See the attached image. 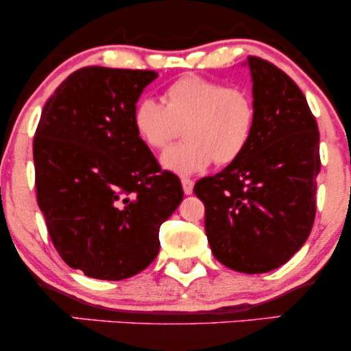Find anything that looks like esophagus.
I'll return each instance as SVG.
<instances>
[{"label":"esophagus","mask_w":351,"mask_h":351,"mask_svg":"<svg viewBox=\"0 0 351 351\" xmlns=\"http://www.w3.org/2000/svg\"><path fill=\"white\" fill-rule=\"evenodd\" d=\"M181 184H183L184 195H191L193 186H195V181L189 180V178H181Z\"/></svg>","instance_id":"34e87169"}]
</instances>
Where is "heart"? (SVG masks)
Returning <instances> with one entry per match:
<instances>
[{
	"label": "heart",
	"mask_w": 351,
	"mask_h": 351,
	"mask_svg": "<svg viewBox=\"0 0 351 351\" xmlns=\"http://www.w3.org/2000/svg\"><path fill=\"white\" fill-rule=\"evenodd\" d=\"M134 125L153 150H165L183 127L186 140L165 153L162 165L176 175H195L243 155L256 127V104L247 88L186 74L165 88L163 104L140 100Z\"/></svg>",
	"instance_id": "heart-1"
}]
</instances>
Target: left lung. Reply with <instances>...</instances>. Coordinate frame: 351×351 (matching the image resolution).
I'll return each instance as SVG.
<instances>
[{"label":"left lung","mask_w":351,"mask_h":351,"mask_svg":"<svg viewBox=\"0 0 351 351\" xmlns=\"http://www.w3.org/2000/svg\"><path fill=\"white\" fill-rule=\"evenodd\" d=\"M256 127L243 155L201 178L204 229L221 264L263 274L289 259L312 231L320 134L304 94L269 60L249 58Z\"/></svg>","instance_id":"obj_1"}]
</instances>
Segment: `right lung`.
Masks as SVG:
<instances>
[{"label": "right lung", "mask_w": 351, "mask_h": 351, "mask_svg": "<svg viewBox=\"0 0 351 351\" xmlns=\"http://www.w3.org/2000/svg\"><path fill=\"white\" fill-rule=\"evenodd\" d=\"M155 71L90 66L47 99L36 128V198L56 251L87 277L122 280L160 251L163 221L183 199L134 125Z\"/></svg>", "instance_id": "right-lung-1"}]
</instances>
